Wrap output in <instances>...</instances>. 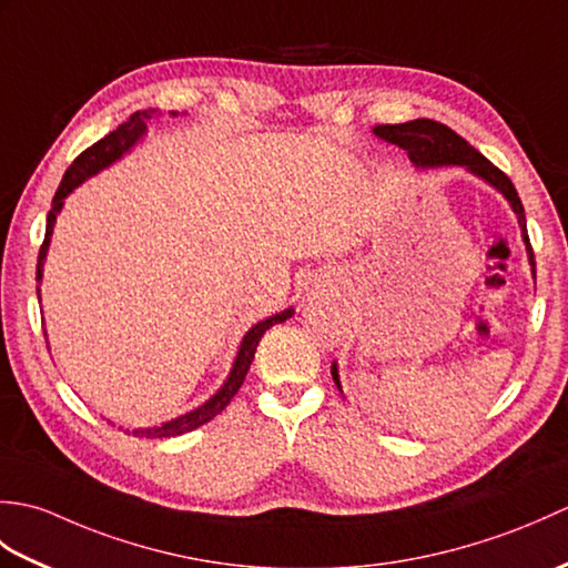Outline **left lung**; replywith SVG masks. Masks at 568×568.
<instances>
[{
	"label": "left lung",
	"instance_id": "8db88e82",
	"mask_svg": "<svg viewBox=\"0 0 568 568\" xmlns=\"http://www.w3.org/2000/svg\"><path fill=\"white\" fill-rule=\"evenodd\" d=\"M373 134L405 149L409 161H413L417 168L462 165L468 173L478 175L480 180H486L488 185L496 187L500 195L510 202L513 212L517 214V224L523 229L529 265H532V275H535V253H532V246H529V236H527L525 207L520 197H517L513 180L505 175L500 168L493 165L484 153H478L466 139L458 136L456 131H452L449 126H444L439 122H432V119H415V122H405V124H381L373 129ZM332 378L336 383V388L342 390L339 368H336V364H332Z\"/></svg>",
	"mask_w": 568,
	"mask_h": 568
}]
</instances>
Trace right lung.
<instances>
[{"label":"right lung","instance_id":"right-lung-1","mask_svg":"<svg viewBox=\"0 0 568 568\" xmlns=\"http://www.w3.org/2000/svg\"><path fill=\"white\" fill-rule=\"evenodd\" d=\"M171 114L178 116V112H171ZM153 116H155V110L134 112V114L126 119L124 124H119L114 131H110V134H106L104 139H100L98 143H92L88 151H82L78 159L72 161V165L65 171L63 180H60L58 192H55V197H53V204H51V212H48L45 239H43L41 251H39V265H36V281L41 283V277H43V261H45L48 246H51L53 224H55V216L60 214V210H63L65 197L78 185H82L84 180L92 178V175H98L102 168L112 165L114 161L122 159L126 151H131V146H136L139 139L146 136V124L151 122ZM36 295H39V303H41V287H36ZM293 312H295L293 307L291 310H283V312H277V315H273L268 320L253 324V327L246 332L244 339H241V346H239L236 358H234V366H232V371H229V376L222 383V388L216 390L207 403L195 407V409H192V413L180 415V417H175L171 422H163V425H159V427L134 429V437H149V439L178 437V434H185V432H192V429H197L202 425H207V422L220 415L222 409L229 403H232V397L239 393L241 383H244V378H246V373L251 368V361H253V354H256V346L261 342V336L265 334V329H271L273 324L285 322L287 317H293Z\"/></svg>","mask_w":568,"mask_h":568}]
</instances>
